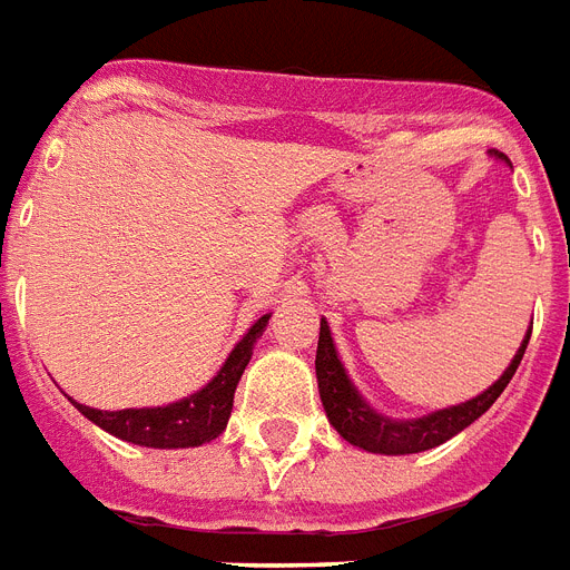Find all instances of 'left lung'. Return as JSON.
I'll list each match as a JSON object with an SVG mask.
<instances>
[{"instance_id": "obj_1", "label": "left lung", "mask_w": 570, "mask_h": 570, "mask_svg": "<svg viewBox=\"0 0 570 570\" xmlns=\"http://www.w3.org/2000/svg\"><path fill=\"white\" fill-rule=\"evenodd\" d=\"M507 158V156H500ZM532 332V326H530ZM530 332L523 335L521 347H518L515 358L509 362L494 385L476 394L468 403L459 406L439 409V412L423 414V417H412V421H391L385 414L367 403L356 391V385L350 382L347 371L338 358V350L332 344L330 323L321 321V338H317V356H314V371H317V389H321V403L326 409V417L338 430V435L356 448L367 450V453H385V456H406V453H421V450H432L450 441L456 432L471 426L480 414L491 409V403L503 394L509 380L515 376L518 364L523 358V350L530 344Z\"/></svg>"}]
</instances>
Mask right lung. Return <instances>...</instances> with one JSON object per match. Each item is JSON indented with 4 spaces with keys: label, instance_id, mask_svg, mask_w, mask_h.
<instances>
[{
    "label": "right lung",
    "instance_id": "1",
    "mask_svg": "<svg viewBox=\"0 0 570 570\" xmlns=\"http://www.w3.org/2000/svg\"><path fill=\"white\" fill-rule=\"evenodd\" d=\"M271 321V314L258 317L244 338L235 344L229 358L223 362L206 389H199L197 394H190L185 400L167 403V406L153 409H120V412H102V409H90L76 403L88 421L102 426L105 432H111L117 439L140 444V448H158V450H176V448H199L206 441L217 439L226 423H229L232 403H235V389H238L240 373L249 364L253 356V344L264 332Z\"/></svg>",
    "mask_w": 570,
    "mask_h": 570
}]
</instances>
